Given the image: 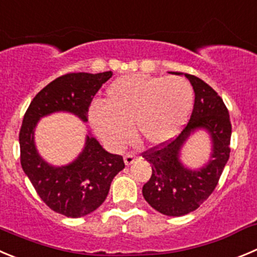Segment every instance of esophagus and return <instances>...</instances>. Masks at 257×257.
<instances>
[{
    "label": "esophagus",
    "mask_w": 257,
    "mask_h": 257,
    "mask_svg": "<svg viewBox=\"0 0 257 257\" xmlns=\"http://www.w3.org/2000/svg\"><path fill=\"white\" fill-rule=\"evenodd\" d=\"M137 156L136 155H132V153H126L125 156H124V162H125L126 166H131L132 164H133L134 161L137 160Z\"/></svg>",
    "instance_id": "1"
}]
</instances>
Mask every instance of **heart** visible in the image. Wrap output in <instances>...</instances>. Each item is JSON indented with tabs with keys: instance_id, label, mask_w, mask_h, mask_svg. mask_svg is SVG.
I'll use <instances>...</instances> for the list:
<instances>
[{
	"instance_id": "heart-1",
	"label": "heart",
	"mask_w": 257,
	"mask_h": 257,
	"mask_svg": "<svg viewBox=\"0 0 257 257\" xmlns=\"http://www.w3.org/2000/svg\"><path fill=\"white\" fill-rule=\"evenodd\" d=\"M193 88L181 77L131 73L117 77L105 91V104L90 107L93 131L107 147L120 148L131 134L148 146L174 140L193 107Z\"/></svg>"
}]
</instances>
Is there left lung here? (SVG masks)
<instances>
[{
    "mask_svg": "<svg viewBox=\"0 0 257 257\" xmlns=\"http://www.w3.org/2000/svg\"><path fill=\"white\" fill-rule=\"evenodd\" d=\"M185 77L195 92L190 120L174 141L143 153L152 165V175L143 185V196L153 209L170 217L188 214L209 198L231 152L232 125L223 100L203 80L188 73ZM200 128L210 134L212 153L204 167L191 170L181 162L179 156L188 137Z\"/></svg>",
    "mask_w": 257,
    "mask_h": 257,
    "instance_id": "obj_1",
    "label": "left lung"
}]
</instances>
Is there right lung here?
<instances>
[{"mask_svg": "<svg viewBox=\"0 0 257 257\" xmlns=\"http://www.w3.org/2000/svg\"><path fill=\"white\" fill-rule=\"evenodd\" d=\"M111 76V71L61 76L37 93L24 115L19 134L21 167L40 199L66 217H83L104 203L112 179L125 166L123 157L105 151L88 133L85 147L74 161L53 166L38 153L35 128L42 117L58 111L71 112L86 123L93 96Z\"/></svg>", "mask_w": 257, "mask_h": 257, "instance_id": "obj_1", "label": "right lung"}]
</instances>
